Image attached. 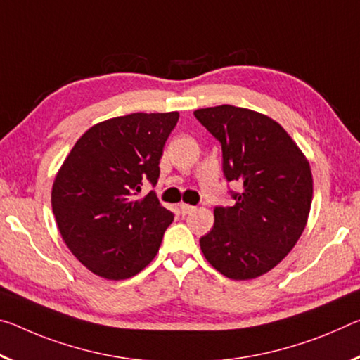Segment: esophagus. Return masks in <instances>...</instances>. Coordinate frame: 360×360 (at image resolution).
Returning <instances> with one entry per match:
<instances>
[{
    "mask_svg": "<svg viewBox=\"0 0 360 360\" xmlns=\"http://www.w3.org/2000/svg\"><path fill=\"white\" fill-rule=\"evenodd\" d=\"M179 210L182 214H189V213H192V211H195V207H192V205H187V203H181Z\"/></svg>",
    "mask_w": 360,
    "mask_h": 360,
    "instance_id": "esophagus-1",
    "label": "esophagus"
}]
</instances>
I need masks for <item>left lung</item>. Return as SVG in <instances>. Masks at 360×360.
<instances>
[{
    "instance_id": "left-lung-1",
    "label": "left lung",
    "mask_w": 360,
    "mask_h": 360,
    "mask_svg": "<svg viewBox=\"0 0 360 360\" xmlns=\"http://www.w3.org/2000/svg\"><path fill=\"white\" fill-rule=\"evenodd\" d=\"M193 115L221 142L227 181L242 187L232 207L214 208V226L200 248L222 276L256 278L292 252L304 231L312 203L309 162L264 113L224 104Z\"/></svg>"
}]
</instances>
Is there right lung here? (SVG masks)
<instances>
[{"label": "right lung", "instance_id": "obj_1", "mask_svg": "<svg viewBox=\"0 0 360 360\" xmlns=\"http://www.w3.org/2000/svg\"><path fill=\"white\" fill-rule=\"evenodd\" d=\"M179 112L129 113L96 123L57 171L51 205L62 240L96 276L123 281L155 258L171 211L155 193L138 198L142 181H158L160 158Z\"/></svg>", "mask_w": 360, "mask_h": 360}]
</instances>
